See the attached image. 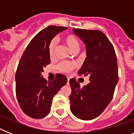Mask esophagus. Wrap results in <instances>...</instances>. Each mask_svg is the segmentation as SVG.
Segmentation results:
<instances>
[{
    "instance_id": "obj_1",
    "label": "esophagus",
    "mask_w": 134,
    "mask_h": 134,
    "mask_svg": "<svg viewBox=\"0 0 134 134\" xmlns=\"http://www.w3.org/2000/svg\"><path fill=\"white\" fill-rule=\"evenodd\" d=\"M69 78H67V83H69Z\"/></svg>"
}]
</instances>
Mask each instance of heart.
Here are the masks:
<instances>
[{"mask_svg": "<svg viewBox=\"0 0 134 134\" xmlns=\"http://www.w3.org/2000/svg\"><path fill=\"white\" fill-rule=\"evenodd\" d=\"M63 43L65 44L68 48L73 51L74 53H77L79 50L80 44L79 41L75 35L71 34L66 35L62 38ZM55 43L54 41L51 42L48 46V55L50 59L53 60L55 58ZM76 67V64L72 63H67L63 62L58 65V69L60 71L63 73H70Z\"/></svg>", "mask_w": 134, "mask_h": 134, "instance_id": "b5f03b06", "label": "heart"}]
</instances>
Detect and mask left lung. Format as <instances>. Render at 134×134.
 Instances as JSON below:
<instances>
[{"instance_id":"left-lung-1","label":"left lung","mask_w":134,"mask_h":134,"mask_svg":"<svg viewBox=\"0 0 134 134\" xmlns=\"http://www.w3.org/2000/svg\"><path fill=\"white\" fill-rule=\"evenodd\" d=\"M73 31L86 48L87 57L79 74L88 75L90 82L81 88L75 79H70V110L78 118L90 120L99 116L112 100L118 81L117 57L102 31L79 28Z\"/></svg>"}]
</instances>
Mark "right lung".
<instances>
[{
	"label": "right lung",
	"mask_w": 134,
	"mask_h": 134,
	"mask_svg": "<svg viewBox=\"0 0 134 134\" xmlns=\"http://www.w3.org/2000/svg\"><path fill=\"white\" fill-rule=\"evenodd\" d=\"M67 27L50 26L33 37L22 55L15 75L16 94L20 107L30 118L41 119L51 110L53 98L67 83L65 75L57 74L47 81L42 73L50 64L48 46L51 41Z\"/></svg>",
	"instance_id": "1"
}]
</instances>
